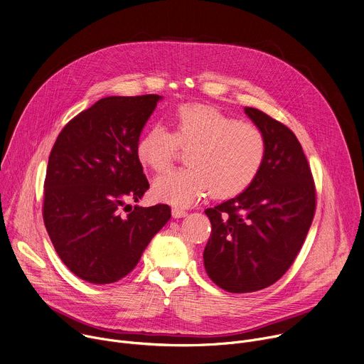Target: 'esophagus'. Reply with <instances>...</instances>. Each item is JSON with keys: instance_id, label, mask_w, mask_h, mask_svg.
<instances>
[{"instance_id": "34e87169", "label": "esophagus", "mask_w": 364, "mask_h": 364, "mask_svg": "<svg viewBox=\"0 0 364 364\" xmlns=\"http://www.w3.org/2000/svg\"><path fill=\"white\" fill-rule=\"evenodd\" d=\"M171 215L174 219H181L184 216H187V212L183 210V209H178V207H174V209L171 210Z\"/></svg>"}]
</instances>
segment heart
Wrapping results in <instances>:
<instances>
[{"label":"heart","instance_id":"obj_1","mask_svg":"<svg viewBox=\"0 0 364 364\" xmlns=\"http://www.w3.org/2000/svg\"><path fill=\"white\" fill-rule=\"evenodd\" d=\"M173 134L152 125L136 144L139 163L152 171H166L178 146L187 148L186 167L154 181V197L187 207L207 193L230 198L243 193L261 170L267 141L256 125L237 121L215 108L183 105L173 118Z\"/></svg>","mask_w":364,"mask_h":364}]
</instances>
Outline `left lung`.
<instances>
[{"instance_id": "1", "label": "left lung", "mask_w": 364, "mask_h": 364, "mask_svg": "<svg viewBox=\"0 0 364 364\" xmlns=\"http://www.w3.org/2000/svg\"><path fill=\"white\" fill-rule=\"evenodd\" d=\"M267 141L264 164L239 196L204 213L212 235L203 259L210 279L243 294L277 282L294 264L316 213V186L295 134L265 112L245 108Z\"/></svg>"}]
</instances>
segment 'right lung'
<instances>
[{
  "label": "right lung",
  "instance_id": "add662e5",
  "mask_svg": "<svg viewBox=\"0 0 364 364\" xmlns=\"http://www.w3.org/2000/svg\"><path fill=\"white\" fill-rule=\"evenodd\" d=\"M160 99L103 97L66 124L50 152L44 225L63 264L90 284L128 275L171 218L167 204L127 203L149 188L136 144Z\"/></svg>",
  "mask_w": 364,
  "mask_h": 364
}]
</instances>
